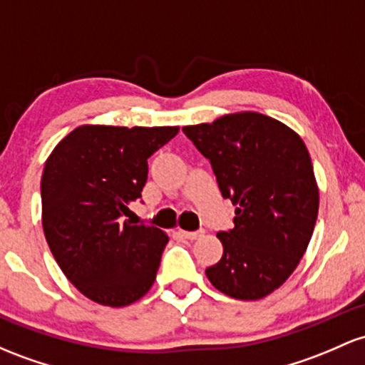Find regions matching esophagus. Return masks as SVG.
Masks as SVG:
<instances>
[{
  "label": "esophagus",
  "mask_w": 365,
  "mask_h": 365,
  "mask_svg": "<svg viewBox=\"0 0 365 365\" xmlns=\"http://www.w3.org/2000/svg\"><path fill=\"white\" fill-rule=\"evenodd\" d=\"M204 234V230H180V235L185 239H189V241H194V239L201 237V235Z\"/></svg>",
  "instance_id": "1"
}]
</instances>
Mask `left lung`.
Returning <instances> with one entry per match:
<instances>
[{
	"label": "left lung",
	"mask_w": 365,
	"mask_h": 365,
	"mask_svg": "<svg viewBox=\"0 0 365 365\" xmlns=\"http://www.w3.org/2000/svg\"><path fill=\"white\" fill-rule=\"evenodd\" d=\"M210 159L220 192L235 204L234 228L218 232L223 256L206 275L223 294L259 299L286 282L305 255L319 213V187L296 131L259 112L183 126Z\"/></svg>",
	"instance_id": "obj_1"
}]
</instances>
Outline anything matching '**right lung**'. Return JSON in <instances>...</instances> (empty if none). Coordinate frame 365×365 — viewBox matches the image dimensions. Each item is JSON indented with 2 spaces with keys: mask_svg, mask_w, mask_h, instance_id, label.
<instances>
[{
  "mask_svg": "<svg viewBox=\"0 0 365 365\" xmlns=\"http://www.w3.org/2000/svg\"><path fill=\"white\" fill-rule=\"evenodd\" d=\"M178 126L83 124L58 142L41 176L43 230L66 277L91 302L126 307L147 294L168 244L124 216L142 197L147 159Z\"/></svg>",
  "mask_w": 365,
  "mask_h": 365,
  "instance_id": "1",
  "label": "right lung"
}]
</instances>
